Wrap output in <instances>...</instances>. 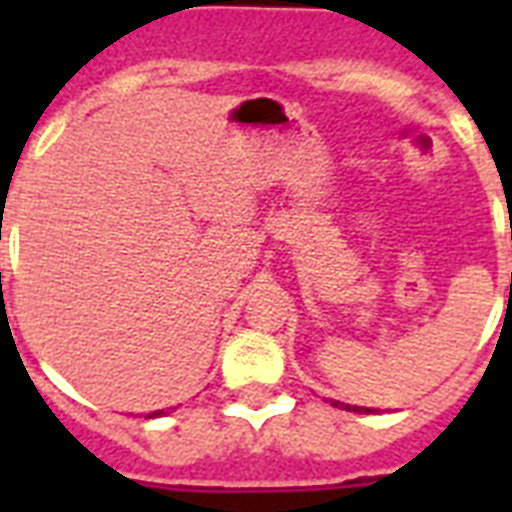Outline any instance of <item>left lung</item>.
I'll list each match as a JSON object with an SVG mask.
<instances>
[{"instance_id":"left-lung-1","label":"left lung","mask_w":512,"mask_h":512,"mask_svg":"<svg viewBox=\"0 0 512 512\" xmlns=\"http://www.w3.org/2000/svg\"><path fill=\"white\" fill-rule=\"evenodd\" d=\"M332 404L340 406V404H337V401H332ZM342 409H348V412H366V414L372 412V409H364V406H350V404H342Z\"/></svg>"}]
</instances>
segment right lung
Here are the masks:
<instances>
[{
    "label": "right lung",
    "instance_id": "1",
    "mask_svg": "<svg viewBox=\"0 0 512 512\" xmlns=\"http://www.w3.org/2000/svg\"><path fill=\"white\" fill-rule=\"evenodd\" d=\"M162 414H164V409H162V412H151L148 417H162Z\"/></svg>",
    "mask_w": 512,
    "mask_h": 512
}]
</instances>
